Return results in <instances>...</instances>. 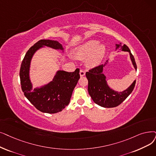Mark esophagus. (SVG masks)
<instances>
[{
  "label": "esophagus",
  "instance_id": "obj_1",
  "mask_svg": "<svg viewBox=\"0 0 156 156\" xmlns=\"http://www.w3.org/2000/svg\"><path fill=\"white\" fill-rule=\"evenodd\" d=\"M80 75L81 77L84 76L85 75V71H84L83 70H80Z\"/></svg>",
  "mask_w": 156,
  "mask_h": 156
}]
</instances>
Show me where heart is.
<instances>
[{"mask_svg": "<svg viewBox=\"0 0 156 156\" xmlns=\"http://www.w3.org/2000/svg\"><path fill=\"white\" fill-rule=\"evenodd\" d=\"M106 51L104 44H100L99 41L92 39L77 46L74 50L73 56L79 60L87 58V66L92 68L99 66L103 61Z\"/></svg>", "mask_w": 156, "mask_h": 156, "instance_id": "obj_1", "label": "heart"}]
</instances>
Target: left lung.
<instances>
[{
    "label": "left lung",
    "mask_w": 156,
    "mask_h": 156,
    "mask_svg": "<svg viewBox=\"0 0 156 156\" xmlns=\"http://www.w3.org/2000/svg\"><path fill=\"white\" fill-rule=\"evenodd\" d=\"M117 50H119L117 52L121 50L129 53L132 64L136 71L137 67L134 58L128 47L126 44L122 45L119 43L115 44V51ZM109 60L110 59L108 60L104 65L99 66L86 73V76L89 82L88 91L89 95L95 103L104 108H113L121 104L132 92L136 83V80H134L131 85L123 91H116L112 89L108 84L106 76L103 73L104 67L109 63Z\"/></svg>",
    "instance_id": "obj_1"
}]
</instances>
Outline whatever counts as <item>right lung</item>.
<instances>
[{"label":"right lung","instance_id":"obj_1","mask_svg":"<svg viewBox=\"0 0 156 156\" xmlns=\"http://www.w3.org/2000/svg\"><path fill=\"white\" fill-rule=\"evenodd\" d=\"M45 47L64 53L62 45L57 41H39L25 54L20 67V82L25 96L38 110L46 113H55L61 112L69 105L73 91L80 78V69L78 68L72 73L58 70L51 82L33 88L30 77L32 59L37 51Z\"/></svg>","mask_w":156,"mask_h":156}]
</instances>
